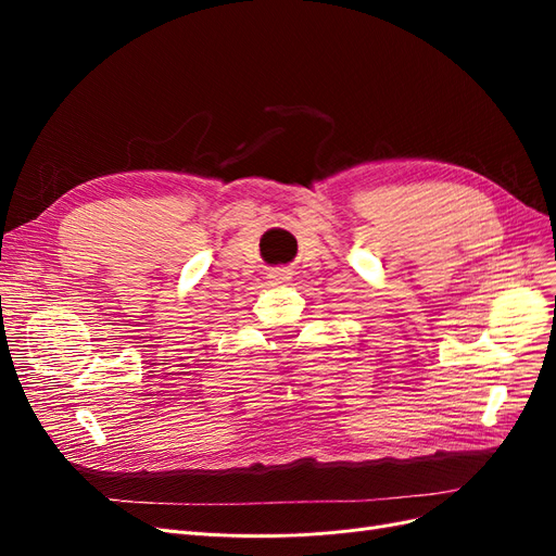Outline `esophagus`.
<instances>
[{
    "label": "esophagus",
    "mask_w": 556,
    "mask_h": 556,
    "mask_svg": "<svg viewBox=\"0 0 556 556\" xmlns=\"http://www.w3.org/2000/svg\"><path fill=\"white\" fill-rule=\"evenodd\" d=\"M274 278H276V280H278V282H282V280H285V274H282V271H278V274H276V276H274Z\"/></svg>",
    "instance_id": "obj_1"
}]
</instances>
